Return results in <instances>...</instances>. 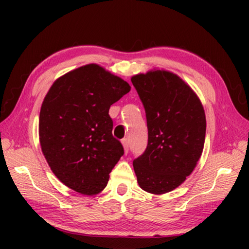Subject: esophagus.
I'll return each instance as SVG.
<instances>
[{
	"instance_id": "1",
	"label": "esophagus",
	"mask_w": 249,
	"mask_h": 249,
	"mask_svg": "<svg viewBox=\"0 0 249 249\" xmlns=\"http://www.w3.org/2000/svg\"><path fill=\"white\" fill-rule=\"evenodd\" d=\"M133 92H134V90H133Z\"/></svg>"
}]
</instances>
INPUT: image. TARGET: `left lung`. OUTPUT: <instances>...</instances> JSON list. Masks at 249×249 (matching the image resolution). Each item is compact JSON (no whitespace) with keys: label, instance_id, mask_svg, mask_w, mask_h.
<instances>
[{"label":"left lung","instance_id":"obj_1","mask_svg":"<svg viewBox=\"0 0 249 249\" xmlns=\"http://www.w3.org/2000/svg\"><path fill=\"white\" fill-rule=\"evenodd\" d=\"M129 84L98 65H88L54 81L41 105L39 142L54 176L81 195H98L124 155L113 136L109 107Z\"/></svg>","mask_w":249,"mask_h":249}]
</instances>
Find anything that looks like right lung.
<instances>
[{
  "instance_id": "obj_1",
  "label": "right lung",
  "mask_w": 249,
  "mask_h": 249,
  "mask_svg": "<svg viewBox=\"0 0 249 249\" xmlns=\"http://www.w3.org/2000/svg\"><path fill=\"white\" fill-rule=\"evenodd\" d=\"M145 107L148 144L133 161L140 187L154 195L172 191L195 169L203 151L206 121L190 88L165 71L134 75Z\"/></svg>"
}]
</instances>
